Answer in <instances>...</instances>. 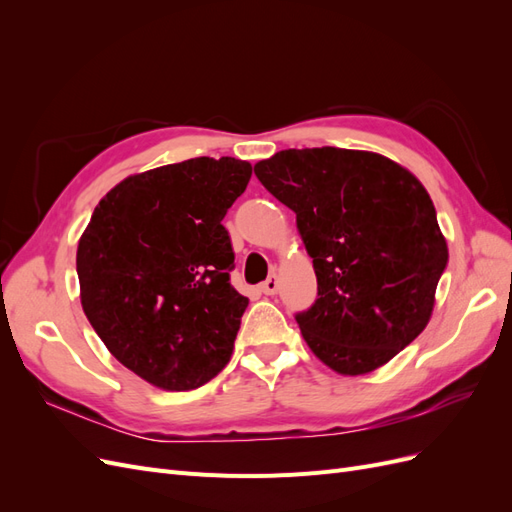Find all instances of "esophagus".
<instances>
[{
  "mask_svg": "<svg viewBox=\"0 0 512 512\" xmlns=\"http://www.w3.org/2000/svg\"><path fill=\"white\" fill-rule=\"evenodd\" d=\"M277 288H280V280H277V275L267 277V280L262 282V286H260V290L265 292V294H275V292H277Z\"/></svg>",
  "mask_w": 512,
  "mask_h": 512,
  "instance_id": "34e87169",
  "label": "esophagus"
}]
</instances>
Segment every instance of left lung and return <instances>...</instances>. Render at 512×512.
Instances as JSON below:
<instances>
[{
  "mask_svg": "<svg viewBox=\"0 0 512 512\" xmlns=\"http://www.w3.org/2000/svg\"><path fill=\"white\" fill-rule=\"evenodd\" d=\"M297 213L318 299L299 312L307 346L342 376L389 363L421 335L448 247L423 183L371 151L284 149L254 166Z\"/></svg>",
  "mask_w": 512,
  "mask_h": 512,
  "instance_id": "1",
  "label": "left lung"
}]
</instances>
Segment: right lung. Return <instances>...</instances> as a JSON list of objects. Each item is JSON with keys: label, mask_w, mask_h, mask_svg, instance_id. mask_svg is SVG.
<instances>
[{"label": "right lung", "mask_w": 512, "mask_h": 512, "mask_svg": "<svg viewBox=\"0 0 512 512\" xmlns=\"http://www.w3.org/2000/svg\"><path fill=\"white\" fill-rule=\"evenodd\" d=\"M252 164L192 158L130 175L79 239L81 305L115 359L164 391L198 389L230 361L247 297L222 220Z\"/></svg>", "instance_id": "right-lung-1"}]
</instances>
